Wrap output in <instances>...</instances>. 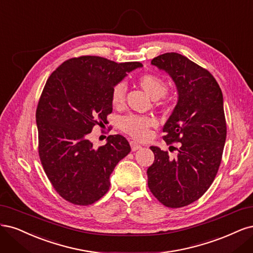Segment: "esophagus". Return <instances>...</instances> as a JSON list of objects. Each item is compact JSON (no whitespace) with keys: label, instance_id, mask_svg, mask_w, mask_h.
I'll list each match as a JSON object with an SVG mask.
<instances>
[{"label":"esophagus","instance_id":"1","mask_svg":"<svg viewBox=\"0 0 253 253\" xmlns=\"http://www.w3.org/2000/svg\"><path fill=\"white\" fill-rule=\"evenodd\" d=\"M130 146H131L132 151H136V150L142 148V146H141L140 144H138L137 142H135V141H131V142H130Z\"/></svg>","mask_w":253,"mask_h":253}]
</instances>
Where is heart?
I'll return each instance as SVG.
<instances>
[{
  "label": "heart",
  "mask_w": 253,
  "mask_h": 253,
  "mask_svg": "<svg viewBox=\"0 0 253 253\" xmlns=\"http://www.w3.org/2000/svg\"><path fill=\"white\" fill-rule=\"evenodd\" d=\"M137 84L153 100H158L160 97H165V94L167 92L166 81L164 80V78L158 75L146 73V75H143L137 79ZM125 85L122 83L113 87L111 91V104L115 107H120V106L123 105L125 100ZM156 125L157 121L152 117H140L130 115L121 120V128L126 133L131 135L134 138H137V140H145V138H147L149 135L150 128Z\"/></svg>",
  "instance_id": "heart-1"
}]
</instances>
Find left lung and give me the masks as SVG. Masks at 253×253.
<instances>
[{
    "label": "left lung",
    "instance_id": "1",
    "mask_svg": "<svg viewBox=\"0 0 253 253\" xmlns=\"http://www.w3.org/2000/svg\"><path fill=\"white\" fill-rule=\"evenodd\" d=\"M166 71L177 89L175 107L163 128L167 145L180 143L175 158L156 146L147 169L148 187L163 205L180 208L199 200L221 164L227 127L223 93L211 73L176 52L151 61Z\"/></svg>",
    "mask_w": 253,
    "mask_h": 253
}]
</instances>
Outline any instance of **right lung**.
I'll return each instance as SVG.
<instances>
[{
  "label": "right lung",
  "mask_w": 253,
  "mask_h": 253,
  "mask_svg": "<svg viewBox=\"0 0 253 253\" xmlns=\"http://www.w3.org/2000/svg\"><path fill=\"white\" fill-rule=\"evenodd\" d=\"M142 66L83 55L65 61L48 78L36 112L39 156L64 200L87 206L109 190L110 174L131 148L121 134L94 148L89 134L112 112L113 87Z\"/></svg>",
  "instance_id": "add662e5"
}]
</instances>
